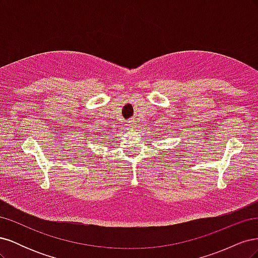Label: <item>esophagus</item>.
<instances>
[{"label": "esophagus", "instance_id": "1", "mask_svg": "<svg viewBox=\"0 0 258 258\" xmlns=\"http://www.w3.org/2000/svg\"><path fill=\"white\" fill-rule=\"evenodd\" d=\"M136 120H129L128 121V126H129V128L131 129V130H134L135 128H136Z\"/></svg>", "mask_w": 258, "mask_h": 258}]
</instances>
